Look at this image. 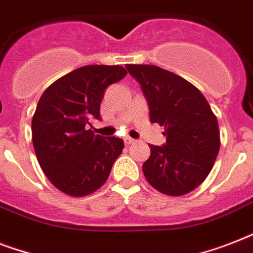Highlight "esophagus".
Segmentation results:
<instances>
[{
	"mask_svg": "<svg viewBox=\"0 0 253 253\" xmlns=\"http://www.w3.org/2000/svg\"><path fill=\"white\" fill-rule=\"evenodd\" d=\"M135 142H136V140L132 138H125V143H126V146H131V144H134Z\"/></svg>",
	"mask_w": 253,
	"mask_h": 253,
	"instance_id": "34e87169",
	"label": "esophagus"
}]
</instances>
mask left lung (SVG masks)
Masks as SVG:
<instances>
[{"mask_svg":"<svg viewBox=\"0 0 253 253\" xmlns=\"http://www.w3.org/2000/svg\"><path fill=\"white\" fill-rule=\"evenodd\" d=\"M150 106V119L164 127L167 144H150L143 173L163 194L178 197L198 188L215 163L218 121L198 89L173 72L147 64H127Z\"/></svg>","mask_w":253,"mask_h":253,"instance_id":"1","label":"left lung"}]
</instances>
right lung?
Listing matches in <instances>:
<instances>
[{
	"label": "right lung",
	"mask_w": 253,
	"mask_h": 253,
	"mask_svg": "<svg viewBox=\"0 0 253 253\" xmlns=\"http://www.w3.org/2000/svg\"><path fill=\"white\" fill-rule=\"evenodd\" d=\"M127 75L121 65H85L57 79L42 94L31 122L33 144L51 184L71 197L98 190L122 154V139L102 138L89 119H99L109 85Z\"/></svg>",
	"instance_id": "add662e5"
}]
</instances>
